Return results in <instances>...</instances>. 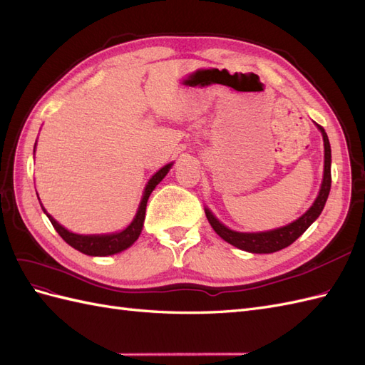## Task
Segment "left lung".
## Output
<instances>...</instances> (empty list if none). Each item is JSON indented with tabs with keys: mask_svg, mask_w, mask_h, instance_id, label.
<instances>
[{
	"mask_svg": "<svg viewBox=\"0 0 365 365\" xmlns=\"http://www.w3.org/2000/svg\"><path fill=\"white\" fill-rule=\"evenodd\" d=\"M318 129L322 130L323 140H324V176H323V184L314 205L307 210V212L300 217L294 220L292 224L272 230V231H264V233H237L222 225L219 220L205 210V215L210 225L213 227L216 233L222 237L228 244L235 245L240 250L248 251V252H256V254H268L280 251L286 247H289L292 242H295L300 237L304 231L309 228L314 220L322 215L324 204L327 201V196L330 192V184H332V175H330V143L327 138V134L323 126L318 125Z\"/></svg>",
	"mask_w": 365,
	"mask_h": 365,
	"instance_id": "obj_1",
	"label": "left lung"
}]
</instances>
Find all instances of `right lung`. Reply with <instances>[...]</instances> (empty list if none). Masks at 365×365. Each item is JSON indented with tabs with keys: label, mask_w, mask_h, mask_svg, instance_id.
<instances>
[{
	"label": "right lung",
	"mask_w": 365,
	"mask_h": 365,
	"mask_svg": "<svg viewBox=\"0 0 365 365\" xmlns=\"http://www.w3.org/2000/svg\"><path fill=\"white\" fill-rule=\"evenodd\" d=\"M172 168V164L164 165L163 169H160L155 175L152 176L149 180L145 193H143V200L140 202L138 207V212L132 220L130 225L128 228H125L123 231H120V233H113V235H102V236H82V235H74L70 233L68 230H65L62 225H59L56 220H54L46 210H42L46 212V215L48 216L51 225L54 227V230L58 231L59 236L67 242L68 245H71L73 248H76L77 251H81L83 254H88V256H111V254L120 252L126 248H129L134 242L138 239L140 233H141V228H143V222H145V215H146V205H148V200L152 193V190L155 189L157 184L164 178L165 175H168L169 169Z\"/></svg>",
	"instance_id": "add662e5"
}]
</instances>
